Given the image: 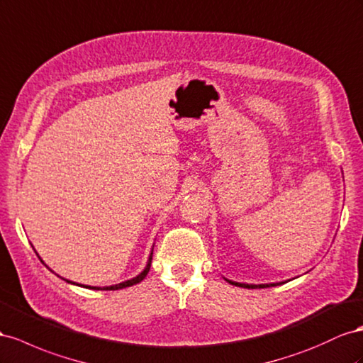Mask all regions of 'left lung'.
Segmentation results:
<instances>
[{
	"label": "left lung",
	"mask_w": 363,
	"mask_h": 363,
	"mask_svg": "<svg viewBox=\"0 0 363 363\" xmlns=\"http://www.w3.org/2000/svg\"><path fill=\"white\" fill-rule=\"evenodd\" d=\"M232 286H237V287H244V289H266V287H275V286H281L284 282H273V284H242V282H235V281H229L226 279Z\"/></svg>",
	"instance_id": "8db88e82"
}]
</instances>
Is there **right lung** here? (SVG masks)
<instances>
[{"label":"right lung","instance_id":"1","mask_svg":"<svg viewBox=\"0 0 363 363\" xmlns=\"http://www.w3.org/2000/svg\"><path fill=\"white\" fill-rule=\"evenodd\" d=\"M36 255H38V253H36ZM39 259H41V258H39ZM151 259H152V252H151V255H150L148 264H146V267L143 269V272L140 273V275H137V277H135V278H133V279L123 281V282H121V284H116V286H108V287H91V286H84V287H86V289H93V290H119V289H125V287H131V286H134V284H139L140 281H143V279H145V277L148 275L150 267H151ZM41 262H44V261L41 259ZM65 281H67V279H65ZM67 282L76 284V282H72V281H67ZM76 286H79V284H76Z\"/></svg>","mask_w":363,"mask_h":363}]
</instances>
